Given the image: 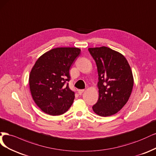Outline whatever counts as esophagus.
I'll use <instances>...</instances> for the list:
<instances>
[{
    "label": "esophagus",
    "instance_id": "34e87169",
    "mask_svg": "<svg viewBox=\"0 0 156 156\" xmlns=\"http://www.w3.org/2000/svg\"><path fill=\"white\" fill-rule=\"evenodd\" d=\"M83 91H84L83 89H79V90H78V93L79 94H82L83 93Z\"/></svg>",
    "mask_w": 156,
    "mask_h": 156
}]
</instances>
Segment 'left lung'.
I'll return each instance as SVG.
<instances>
[{"instance_id": "left-lung-1", "label": "left lung", "mask_w": 156, "mask_h": 156, "mask_svg": "<svg viewBox=\"0 0 156 156\" xmlns=\"http://www.w3.org/2000/svg\"><path fill=\"white\" fill-rule=\"evenodd\" d=\"M97 64L99 97L93 106L101 117L117 113L126 104L133 86L129 65L122 54L106 47L89 48Z\"/></svg>"}]
</instances>
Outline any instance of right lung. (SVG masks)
Masks as SVG:
<instances>
[{"label":"right lung","instance_id":"right-lung-1","mask_svg":"<svg viewBox=\"0 0 156 156\" xmlns=\"http://www.w3.org/2000/svg\"><path fill=\"white\" fill-rule=\"evenodd\" d=\"M81 50L76 47L53 48L36 61L29 76L35 103L45 113L60 115L71 106L74 92L69 87V69Z\"/></svg>","mask_w":156,"mask_h":156}]
</instances>
